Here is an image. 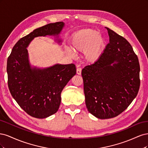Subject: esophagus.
I'll return each mask as SVG.
<instances>
[{"label":"esophagus","mask_w":148,"mask_h":148,"mask_svg":"<svg viewBox=\"0 0 148 148\" xmlns=\"http://www.w3.org/2000/svg\"><path fill=\"white\" fill-rule=\"evenodd\" d=\"M77 73L78 75H81L82 74V69L81 68H77Z\"/></svg>","instance_id":"esophagus-1"}]
</instances>
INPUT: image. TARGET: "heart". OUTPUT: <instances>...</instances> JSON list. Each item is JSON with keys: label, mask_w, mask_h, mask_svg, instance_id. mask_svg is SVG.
Returning a JSON list of instances; mask_svg holds the SVG:
<instances>
[{"label": "heart", "mask_w": 148, "mask_h": 148, "mask_svg": "<svg viewBox=\"0 0 148 148\" xmlns=\"http://www.w3.org/2000/svg\"><path fill=\"white\" fill-rule=\"evenodd\" d=\"M104 46V39L98 31L92 29H84L73 35L70 48L76 52H84L88 61L95 62L99 59Z\"/></svg>", "instance_id": "b5f03b06"}]
</instances>
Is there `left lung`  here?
<instances>
[{"label":"left lung","instance_id":"obj_1","mask_svg":"<svg viewBox=\"0 0 148 148\" xmlns=\"http://www.w3.org/2000/svg\"><path fill=\"white\" fill-rule=\"evenodd\" d=\"M106 29L109 42L99 59L82 71L88 110L100 119L122 113L137 96L140 86V64L131 44Z\"/></svg>","mask_w":148,"mask_h":148}]
</instances>
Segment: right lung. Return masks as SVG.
Segmentation results:
<instances>
[{"label": "right lung", "mask_w": 148, "mask_h": 148, "mask_svg": "<svg viewBox=\"0 0 148 148\" xmlns=\"http://www.w3.org/2000/svg\"><path fill=\"white\" fill-rule=\"evenodd\" d=\"M64 26L59 21L34 29L15 44L8 57L10 92L21 108L34 118L44 119L57 112L62 91L77 70L73 64H57L42 70L31 69L26 47L35 37L59 34Z\"/></svg>", "instance_id": "obj_1"}]
</instances>
